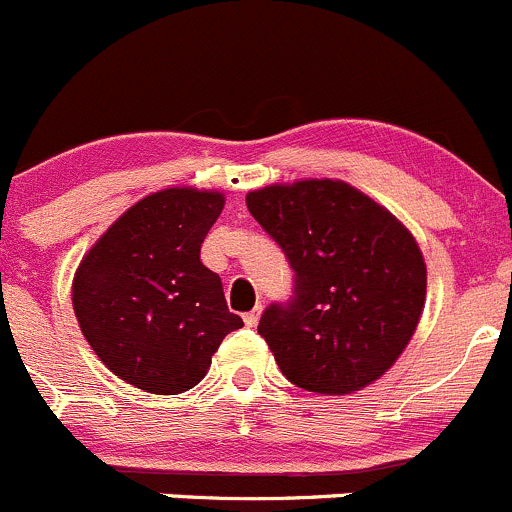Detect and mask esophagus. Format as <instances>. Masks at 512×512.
<instances>
[{
  "instance_id": "34e87169",
  "label": "esophagus",
  "mask_w": 512,
  "mask_h": 512,
  "mask_svg": "<svg viewBox=\"0 0 512 512\" xmlns=\"http://www.w3.org/2000/svg\"><path fill=\"white\" fill-rule=\"evenodd\" d=\"M258 318H261V306H256L254 311L244 313V323H246V326H249V328H254V326H256Z\"/></svg>"
}]
</instances>
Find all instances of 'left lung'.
<instances>
[{"label":"left lung","instance_id":"8db88e82","mask_svg":"<svg viewBox=\"0 0 512 512\" xmlns=\"http://www.w3.org/2000/svg\"><path fill=\"white\" fill-rule=\"evenodd\" d=\"M246 206L296 276L291 301L271 303L258 321L283 376L326 396L378 381L426 303V261L411 231L338 179L263 186Z\"/></svg>","mask_w":512,"mask_h":512}]
</instances>
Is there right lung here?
<instances>
[{
	"label": "right lung",
	"instance_id": "obj_1",
	"mask_svg": "<svg viewBox=\"0 0 512 512\" xmlns=\"http://www.w3.org/2000/svg\"><path fill=\"white\" fill-rule=\"evenodd\" d=\"M224 209L221 191L176 186L136 201L82 258L72 283L79 328L121 381L176 396L206 376L229 311L201 244Z\"/></svg>",
	"mask_w": 512,
	"mask_h": 512
}]
</instances>
